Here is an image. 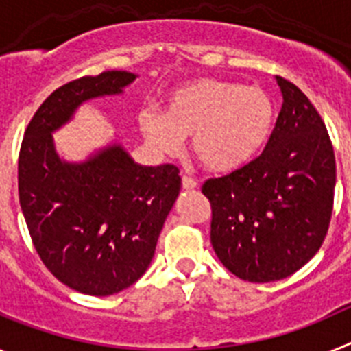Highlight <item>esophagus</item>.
I'll list each match as a JSON object with an SVG mask.
<instances>
[{
  "label": "esophagus",
  "instance_id": "obj_1",
  "mask_svg": "<svg viewBox=\"0 0 351 351\" xmlns=\"http://www.w3.org/2000/svg\"><path fill=\"white\" fill-rule=\"evenodd\" d=\"M197 186L198 182L195 181V179L188 178V176H182V188H184V190H195Z\"/></svg>",
  "mask_w": 351,
  "mask_h": 351
}]
</instances>
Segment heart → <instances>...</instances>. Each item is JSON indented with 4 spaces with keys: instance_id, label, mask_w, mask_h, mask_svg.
<instances>
[{
    "instance_id": "heart-1",
    "label": "heart",
    "mask_w": 351,
    "mask_h": 351,
    "mask_svg": "<svg viewBox=\"0 0 351 351\" xmlns=\"http://www.w3.org/2000/svg\"><path fill=\"white\" fill-rule=\"evenodd\" d=\"M276 110L260 88L223 79H198L170 93L163 114H138L145 141L161 154H178L191 137V153L213 172H232L267 144Z\"/></svg>"
}]
</instances>
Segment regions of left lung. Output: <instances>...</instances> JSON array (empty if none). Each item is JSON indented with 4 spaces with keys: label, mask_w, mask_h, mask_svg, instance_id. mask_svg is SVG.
Segmentation results:
<instances>
[{
    "label": "left lung",
    "mask_w": 351,
    "mask_h": 351,
    "mask_svg": "<svg viewBox=\"0 0 351 351\" xmlns=\"http://www.w3.org/2000/svg\"><path fill=\"white\" fill-rule=\"evenodd\" d=\"M276 82L283 107L263 153L202 186L214 253L251 283L283 280L306 265L332 216L336 158L327 128L295 84Z\"/></svg>",
    "instance_id": "1"
}]
</instances>
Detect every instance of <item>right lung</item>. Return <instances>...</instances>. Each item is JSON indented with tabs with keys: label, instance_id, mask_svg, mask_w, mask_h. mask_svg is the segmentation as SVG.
I'll list each match as a JSON object with an SVG mask.
<instances>
[{
	"label": "right lung",
	"instance_id": "1",
	"mask_svg": "<svg viewBox=\"0 0 351 351\" xmlns=\"http://www.w3.org/2000/svg\"><path fill=\"white\" fill-rule=\"evenodd\" d=\"M135 79L112 70L56 89L27 125L19 154V200L35 250L61 283L88 295H112L144 274L181 178L173 165H138L117 141L66 161L52 133L84 101L121 95Z\"/></svg>",
	"mask_w": 351,
	"mask_h": 351
}]
</instances>
